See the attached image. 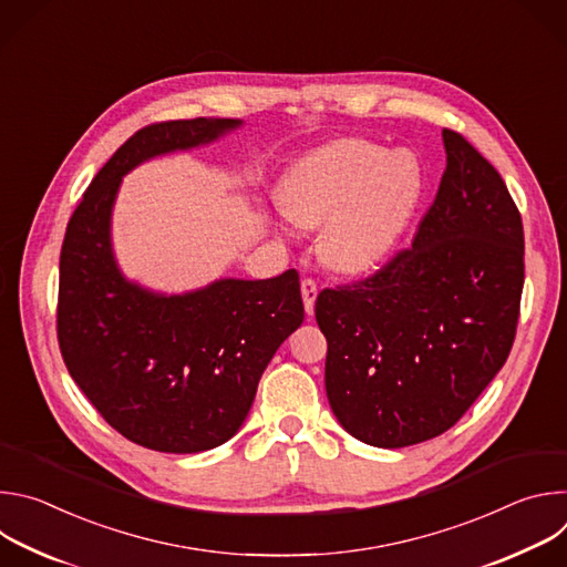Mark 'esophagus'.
Masks as SVG:
<instances>
[{
    "label": "esophagus",
    "instance_id": "1",
    "mask_svg": "<svg viewBox=\"0 0 567 567\" xmlns=\"http://www.w3.org/2000/svg\"><path fill=\"white\" fill-rule=\"evenodd\" d=\"M300 291H302V302H305V311L313 313V300H316V291L318 285L313 278H302L300 280Z\"/></svg>",
    "mask_w": 567,
    "mask_h": 567
}]
</instances>
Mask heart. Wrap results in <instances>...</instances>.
<instances>
[{
    "label": "heart",
    "mask_w": 567,
    "mask_h": 567,
    "mask_svg": "<svg viewBox=\"0 0 567 567\" xmlns=\"http://www.w3.org/2000/svg\"><path fill=\"white\" fill-rule=\"evenodd\" d=\"M420 173L403 152L348 138L320 147L291 171L282 210L300 226H322L320 251L339 271L381 262L413 210Z\"/></svg>",
    "instance_id": "1"
}]
</instances>
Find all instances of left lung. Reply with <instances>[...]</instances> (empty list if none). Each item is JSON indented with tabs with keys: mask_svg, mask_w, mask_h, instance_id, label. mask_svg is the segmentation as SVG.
<instances>
[{
	"mask_svg": "<svg viewBox=\"0 0 567 567\" xmlns=\"http://www.w3.org/2000/svg\"><path fill=\"white\" fill-rule=\"evenodd\" d=\"M446 168L413 245L316 298L326 390L357 440L401 449L449 431L505 365L520 316L525 235L498 171L444 127Z\"/></svg>",
	"mask_w": 567,
	"mask_h": 567,
	"instance_id": "obj_1",
	"label": "left lung"
}]
</instances>
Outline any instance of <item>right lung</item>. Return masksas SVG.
<instances>
[{"instance_id":"add662e5","label":"right lung","mask_w":567,"mask_h":567,"mask_svg":"<svg viewBox=\"0 0 567 567\" xmlns=\"http://www.w3.org/2000/svg\"><path fill=\"white\" fill-rule=\"evenodd\" d=\"M237 125L188 118L141 127L92 179L62 241L55 326L64 365L112 429L161 453L230 440L271 357L305 318L296 269L166 298L125 282L114 265L110 213L121 177Z\"/></svg>"}]
</instances>
